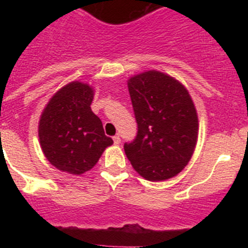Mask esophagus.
Returning <instances> with one entry per match:
<instances>
[{"label": "esophagus", "mask_w": 248, "mask_h": 248, "mask_svg": "<svg viewBox=\"0 0 248 248\" xmlns=\"http://www.w3.org/2000/svg\"><path fill=\"white\" fill-rule=\"evenodd\" d=\"M113 141H114V144H120V141H122V140H120V137L119 135H115V137H113Z\"/></svg>", "instance_id": "1"}]
</instances>
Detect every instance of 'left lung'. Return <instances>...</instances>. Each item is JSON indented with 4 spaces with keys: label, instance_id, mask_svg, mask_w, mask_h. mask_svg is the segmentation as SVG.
I'll return each mask as SVG.
<instances>
[{
    "label": "left lung",
    "instance_id": "8db88e82",
    "mask_svg": "<svg viewBox=\"0 0 248 248\" xmlns=\"http://www.w3.org/2000/svg\"><path fill=\"white\" fill-rule=\"evenodd\" d=\"M138 124L124 144L133 168L149 181L175 176L187 165L198 140L199 122L189 92L171 77L149 71L128 82Z\"/></svg>",
    "mask_w": 248,
    "mask_h": 248
}]
</instances>
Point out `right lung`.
Masks as SVG:
<instances>
[{"instance_id": "add662e5", "label": "right lung", "mask_w": 248, "mask_h": 248, "mask_svg": "<svg viewBox=\"0 0 248 248\" xmlns=\"http://www.w3.org/2000/svg\"><path fill=\"white\" fill-rule=\"evenodd\" d=\"M93 89L72 82L57 92L39 120V141L46 157L58 170L73 175L98 163L113 139L104 134L102 120L92 111Z\"/></svg>"}]
</instances>
